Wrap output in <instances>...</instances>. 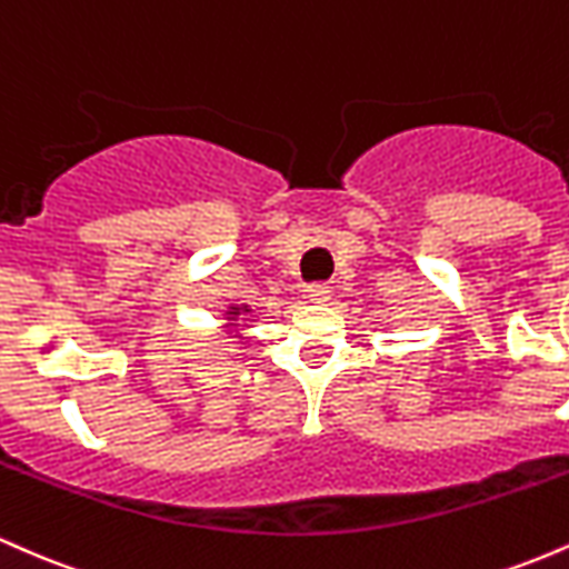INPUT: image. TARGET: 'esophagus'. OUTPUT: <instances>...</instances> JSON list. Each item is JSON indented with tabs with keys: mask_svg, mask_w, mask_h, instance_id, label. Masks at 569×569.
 Instances as JSON below:
<instances>
[{
	"mask_svg": "<svg viewBox=\"0 0 569 569\" xmlns=\"http://www.w3.org/2000/svg\"><path fill=\"white\" fill-rule=\"evenodd\" d=\"M307 299L316 305H326L331 299V289L326 283H316V286H307Z\"/></svg>",
	"mask_w": 569,
	"mask_h": 569,
	"instance_id": "esophagus-1",
	"label": "esophagus"
}]
</instances>
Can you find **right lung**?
<instances>
[{"instance_id": "right-lung-1", "label": "right lung", "mask_w": 569, "mask_h": 569, "mask_svg": "<svg viewBox=\"0 0 569 569\" xmlns=\"http://www.w3.org/2000/svg\"><path fill=\"white\" fill-rule=\"evenodd\" d=\"M240 312H248V307H243V310H240V307H230V312H227V316H230V318H238Z\"/></svg>"}]
</instances>
